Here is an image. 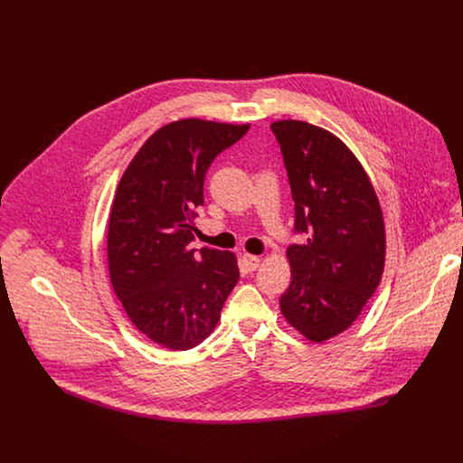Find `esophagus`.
<instances>
[{"mask_svg": "<svg viewBox=\"0 0 463 463\" xmlns=\"http://www.w3.org/2000/svg\"><path fill=\"white\" fill-rule=\"evenodd\" d=\"M260 261H261V260H260L258 256H252V254H245V256H243L245 269H247V271H250V273H252V271H256V269L260 268Z\"/></svg>", "mask_w": 463, "mask_h": 463, "instance_id": "34e87169", "label": "esophagus"}]
</instances>
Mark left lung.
<instances>
[{
  "mask_svg": "<svg viewBox=\"0 0 463 463\" xmlns=\"http://www.w3.org/2000/svg\"><path fill=\"white\" fill-rule=\"evenodd\" d=\"M295 202L288 258L291 284L280 297L288 322L313 343L359 317L381 282L384 223L373 186L355 156L329 131L302 120L271 124Z\"/></svg>",
  "mask_w": 463,
  "mask_h": 463,
  "instance_id": "left-lung-1",
  "label": "left lung"
}]
</instances>
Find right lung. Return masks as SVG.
<instances>
[{
    "instance_id": "add662e5",
    "label": "right lung",
    "mask_w": 463,
    "mask_h": 463,
    "mask_svg": "<svg viewBox=\"0 0 463 463\" xmlns=\"http://www.w3.org/2000/svg\"><path fill=\"white\" fill-rule=\"evenodd\" d=\"M247 129L202 118L170 122L141 146L117 186L108 227L111 286L139 332L165 348L203 343L240 279L232 252L190 243L205 174Z\"/></svg>"
}]
</instances>
